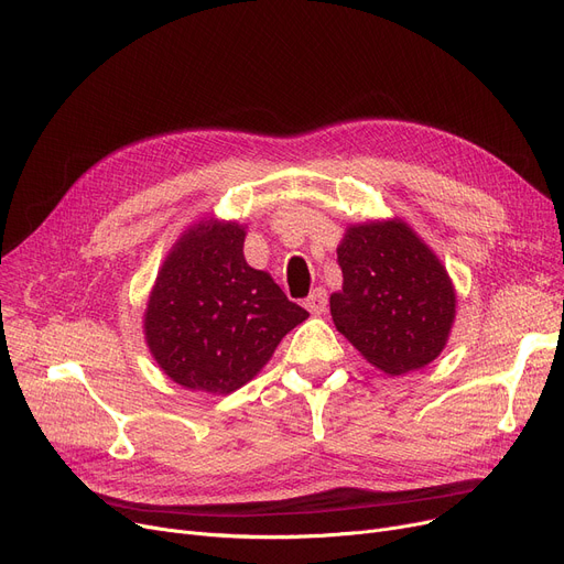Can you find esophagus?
Masks as SVG:
<instances>
[{"label":"esophagus","mask_w":564,"mask_h":564,"mask_svg":"<svg viewBox=\"0 0 564 564\" xmlns=\"http://www.w3.org/2000/svg\"><path fill=\"white\" fill-rule=\"evenodd\" d=\"M304 306H306L313 315L325 313V311H327V292H325L323 288H315V290L311 292V295L306 297Z\"/></svg>","instance_id":"esophagus-1"}]
</instances>
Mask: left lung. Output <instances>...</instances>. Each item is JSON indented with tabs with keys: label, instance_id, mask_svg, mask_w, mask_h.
I'll return each instance as SVG.
<instances>
[{
	"label": "left lung",
	"instance_id": "obj_1",
	"mask_svg": "<svg viewBox=\"0 0 564 564\" xmlns=\"http://www.w3.org/2000/svg\"><path fill=\"white\" fill-rule=\"evenodd\" d=\"M343 290L329 297L336 329L389 376L443 352L456 295L445 267L403 221L352 226L338 247Z\"/></svg>",
	"mask_w": 564,
	"mask_h": 564
}]
</instances>
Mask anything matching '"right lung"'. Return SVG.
I'll return each instance as SVG.
<instances>
[{
  "label": "right lung",
  "mask_w": 564,
  "mask_h": 564,
  "mask_svg": "<svg viewBox=\"0 0 564 564\" xmlns=\"http://www.w3.org/2000/svg\"><path fill=\"white\" fill-rule=\"evenodd\" d=\"M308 317L272 276L243 260V228L188 230L163 262L144 315L161 369L186 389L230 394Z\"/></svg>",
  "instance_id": "1"
}]
</instances>
